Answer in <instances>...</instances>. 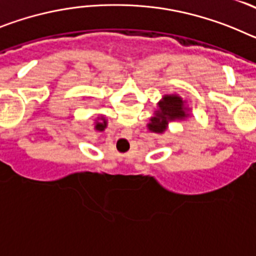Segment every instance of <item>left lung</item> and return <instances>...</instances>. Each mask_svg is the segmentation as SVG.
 I'll return each mask as SVG.
<instances>
[{"instance_id":"1","label":"left lung","mask_w":256,"mask_h":256,"mask_svg":"<svg viewBox=\"0 0 256 256\" xmlns=\"http://www.w3.org/2000/svg\"><path fill=\"white\" fill-rule=\"evenodd\" d=\"M183 104L184 102L180 97L176 94H166L159 102V110L155 112V116L151 118L148 130L155 133H162L166 130L168 120L183 119L186 116V108Z\"/></svg>"}]
</instances>
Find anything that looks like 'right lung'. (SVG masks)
Wrapping results in <instances>:
<instances>
[{
	"label": "right lung",
	"instance_id": "1",
	"mask_svg": "<svg viewBox=\"0 0 256 256\" xmlns=\"http://www.w3.org/2000/svg\"><path fill=\"white\" fill-rule=\"evenodd\" d=\"M105 126H106V122L104 120V123H97L96 130H105Z\"/></svg>",
	"mask_w": 256,
	"mask_h": 256
}]
</instances>
